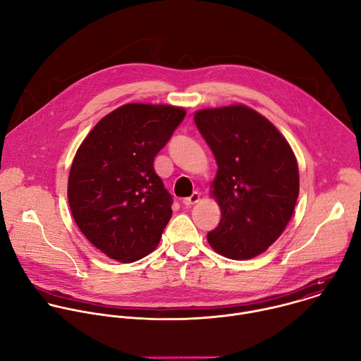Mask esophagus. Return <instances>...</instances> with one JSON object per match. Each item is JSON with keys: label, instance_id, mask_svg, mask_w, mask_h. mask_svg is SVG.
Segmentation results:
<instances>
[{"label": "esophagus", "instance_id": "1", "mask_svg": "<svg viewBox=\"0 0 361 361\" xmlns=\"http://www.w3.org/2000/svg\"><path fill=\"white\" fill-rule=\"evenodd\" d=\"M198 200H200V194L195 191V192H192L190 197L184 198V200H183V204H184V205H192V204L198 202Z\"/></svg>", "mask_w": 361, "mask_h": 361}]
</instances>
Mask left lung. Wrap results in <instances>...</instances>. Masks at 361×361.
<instances>
[{"label":"left lung","mask_w":361,"mask_h":361,"mask_svg":"<svg viewBox=\"0 0 361 361\" xmlns=\"http://www.w3.org/2000/svg\"><path fill=\"white\" fill-rule=\"evenodd\" d=\"M194 121L219 167L212 194L221 220L207 240L227 259H252L281 235L294 213V152L266 117L245 106L200 110Z\"/></svg>","instance_id":"8db88e82"}]
</instances>
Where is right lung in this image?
I'll return each mask as SVG.
<instances>
[{
  "instance_id": "add662e5",
  "label": "right lung",
  "mask_w": 361,
  "mask_h": 361,
  "mask_svg": "<svg viewBox=\"0 0 361 361\" xmlns=\"http://www.w3.org/2000/svg\"><path fill=\"white\" fill-rule=\"evenodd\" d=\"M184 117L180 107L126 104L99 120L77 149L70 209L81 233L110 259L133 263L157 247L173 197L154 159Z\"/></svg>"
}]
</instances>
